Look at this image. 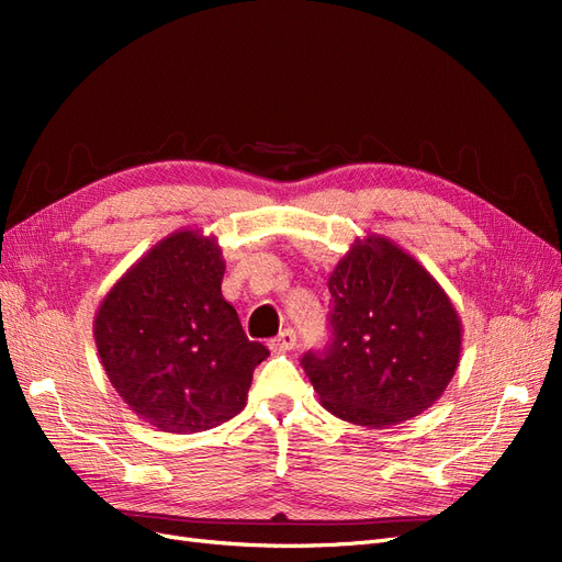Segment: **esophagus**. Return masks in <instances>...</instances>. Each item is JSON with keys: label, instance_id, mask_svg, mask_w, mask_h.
Listing matches in <instances>:
<instances>
[{"label": "esophagus", "instance_id": "1", "mask_svg": "<svg viewBox=\"0 0 562 562\" xmlns=\"http://www.w3.org/2000/svg\"><path fill=\"white\" fill-rule=\"evenodd\" d=\"M297 347V333L293 328H283L274 339H269V349L291 351Z\"/></svg>", "mask_w": 562, "mask_h": 562}]
</instances>
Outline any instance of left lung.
<instances>
[{"mask_svg": "<svg viewBox=\"0 0 562 562\" xmlns=\"http://www.w3.org/2000/svg\"><path fill=\"white\" fill-rule=\"evenodd\" d=\"M328 288L330 339L302 356L323 407L384 429L434 405L457 370L462 326L429 271L370 236L339 260Z\"/></svg>", "mask_w": 562, "mask_h": 562, "instance_id": "1", "label": "left lung"}]
</instances>
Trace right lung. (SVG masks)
I'll use <instances>...</instances> for the list:
<instances>
[{
  "instance_id": "right-lung-1",
  "label": "right lung",
  "mask_w": 562,
  "mask_h": 562,
  "mask_svg": "<svg viewBox=\"0 0 562 562\" xmlns=\"http://www.w3.org/2000/svg\"><path fill=\"white\" fill-rule=\"evenodd\" d=\"M223 277L213 239L176 232L100 304L93 333L108 378L161 431H206L239 415L252 370L269 356L246 337Z\"/></svg>"
}]
</instances>
